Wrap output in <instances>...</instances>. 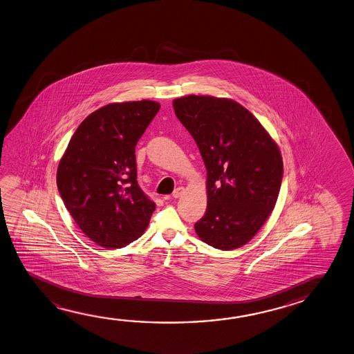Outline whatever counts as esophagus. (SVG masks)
<instances>
[{
    "mask_svg": "<svg viewBox=\"0 0 354 354\" xmlns=\"http://www.w3.org/2000/svg\"><path fill=\"white\" fill-rule=\"evenodd\" d=\"M183 193H185V188L183 187H178V188L174 189V193H172V197L180 198Z\"/></svg>",
    "mask_w": 354,
    "mask_h": 354,
    "instance_id": "1",
    "label": "esophagus"
}]
</instances>
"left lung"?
<instances>
[{"instance_id":"8db88e82","label":"left lung","mask_w":354,"mask_h":354,"mask_svg":"<svg viewBox=\"0 0 354 354\" xmlns=\"http://www.w3.org/2000/svg\"><path fill=\"white\" fill-rule=\"evenodd\" d=\"M174 114L192 135L207 168V210L199 239L221 250L245 245L264 225L281 187L282 157L254 115L232 99L188 95Z\"/></svg>"}]
</instances>
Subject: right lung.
I'll return each mask as SVG.
<instances>
[{
	"label": "right lung",
	"mask_w": 354,
	"mask_h": 354,
	"mask_svg": "<svg viewBox=\"0 0 354 354\" xmlns=\"http://www.w3.org/2000/svg\"><path fill=\"white\" fill-rule=\"evenodd\" d=\"M160 104L113 102L79 125L57 171L60 197L82 232L106 249L140 238L156 204L138 185L135 146Z\"/></svg>",
	"instance_id": "obj_1"
}]
</instances>
